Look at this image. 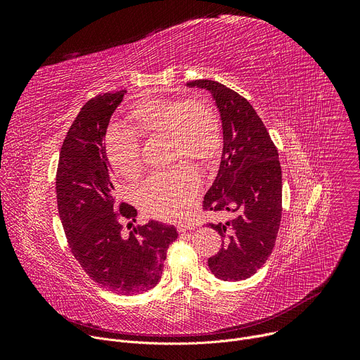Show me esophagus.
<instances>
[{
  "mask_svg": "<svg viewBox=\"0 0 360 360\" xmlns=\"http://www.w3.org/2000/svg\"><path fill=\"white\" fill-rule=\"evenodd\" d=\"M195 228V226L193 224V223H181V224H178V232L179 233H182V232H186V231H193Z\"/></svg>",
  "mask_w": 360,
  "mask_h": 360,
  "instance_id": "1",
  "label": "esophagus"
}]
</instances>
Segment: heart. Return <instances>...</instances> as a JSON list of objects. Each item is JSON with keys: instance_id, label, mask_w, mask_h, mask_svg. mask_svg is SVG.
Returning a JSON list of instances; mask_svg holds the SVG:
<instances>
[{"instance_id": "obj_1", "label": "heart", "mask_w": 360, "mask_h": 360, "mask_svg": "<svg viewBox=\"0 0 360 360\" xmlns=\"http://www.w3.org/2000/svg\"><path fill=\"white\" fill-rule=\"evenodd\" d=\"M132 131H109L105 148L110 166L125 179L143 172L141 146L144 139L166 137L170 160L191 158L200 163L213 160L221 144L220 122L209 103L198 99H150L139 102L129 112ZM201 178L188 162H179L165 172L151 175L139 190L141 209L153 217L178 220L184 217L198 194Z\"/></svg>"}]
</instances>
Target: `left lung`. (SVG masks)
<instances>
[{
	"label": "left lung",
	"instance_id": "left-lung-1",
	"mask_svg": "<svg viewBox=\"0 0 360 360\" xmlns=\"http://www.w3.org/2000/svg\"><path fill=\"white\" fill-rule=\"evenodd\" d=\"M186 86L212 93L223 129L220 167L204 195L202 209L233 213L229 220L209 224L223 242L221 250L209 258V267L220 280H245L269 259L280 228L277 148L252 105L240 94L213 80H194Z\"/></svg>",
	"mask_w": 360,
	"mask_h": 360
}]
</instances>
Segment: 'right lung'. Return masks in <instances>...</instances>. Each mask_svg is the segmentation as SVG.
<instances>
[{
    "label": "right lung",
    "mask_w": 360,
    "mask_h": 360,
    "mask_svg": "<svg viewBox=\"0 0 360 360\" xmlns=\"http://www.w3.org/2000/svg\"><path fill=\"white\" fill-rule=\"evenodd\" d=\"M125 93L99 94L80 109L61 147L56 202L70 250L89 277L117 295H137L159 283L178 232L156 220L122 232L121 219L136 221L137 210L118 201L105 136Z\"/></svg>",
    "instance_id": "add662e5"
}]
</instances>
